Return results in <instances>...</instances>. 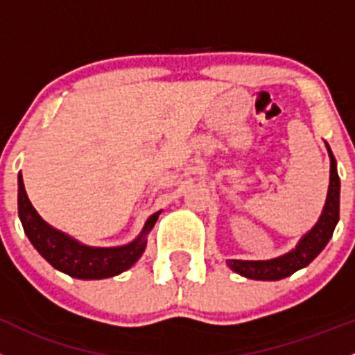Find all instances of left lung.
I'll list each match as a JSON object with an SVG mask.
<instances>
[{
  "instance_id": "1",
  "label": "left lung",
  "mask_w": 355,
  "mask_h": 355,
  "mask_svg": "<svg viewBox=\"0 0 355 355\" xmlns=\"http://www.w3.org/2000/svg\"><path fill=\"white\" fill-rule=\"evenodd\" d=\"M324 144L329 154V187L324 208L314 227L307 234H304L297 246L288 253L270 258V260H234L230 258L227 260L230 270L246 279L279 281L307 267L324 250L340 218V177L336 171V159L328 142Z\"/></svg>"
}]
</instances>
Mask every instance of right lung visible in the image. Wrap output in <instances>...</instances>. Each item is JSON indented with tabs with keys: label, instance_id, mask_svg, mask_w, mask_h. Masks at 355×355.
Returning <instances> with one entry per match:
<instances>
[{
	"label": "right lung",
	"instance_id": "add662e5",
	"mask_svg": "<svg viewBox=\"0 0 355 355\" xmlns=\"http://www.w3.org/2000/svg\"><path fill=\"white\" fill-rule=\"evenodd\" d=\"M159 213L147 218L142 232L132 243L111 248L88 246L41 218L27 198L22 175H19V218L24 232L53 269L76 279H105L128 270L146 251L147 234L153 230Z\"/></svg>",
	"mask_w": 355,
	"mask_h": 355
}]
</instances>
